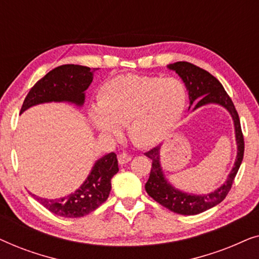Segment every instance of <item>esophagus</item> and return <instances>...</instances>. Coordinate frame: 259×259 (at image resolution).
Here are the masks:
<instances>
[{
    "mask_svg": "<svg viewBox=\"0 0 259 259\" xmlns=\"http://www.w3.org/2000/svg\"><path fill=\"white\" fill-rule=\"evenodd\" d=\"M118 160H119V164H120V165H125V164H127V162H128V161L132 160V155L128 154V153H125V152H123V153L119 154Z\"/></svg>",
    "mask_w": 259,
    "mask_h": 259,
    "instance_id": "obj_1",
    "label": "esophagus"
}]
</instances>
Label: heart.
<instances>
[{
	"label": "heart",
	"instance_id": "obj_1",
	"mask_svg": "<svg viewBox=\"0 0 259 259\" xmlns=\"http://www.w3.org/2000/svg\"><path fill=\"white\" fill-rule=\"evenodd\" d=\"M187 101L185 84L177 77L123 74L105 81L97 106L90 113L99 133L119 137L127 125L131 140L139 146L161 143L182 118Z\"/></svg>",
	"mask_w": 259,
	"mask_h": 259
}]
</instances>
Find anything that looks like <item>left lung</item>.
Listing matches in <instances>:
<instances>
[{
    "instance_id": "left-lung-1",
    "label": "left lung",
    "mask_w": 259,
    "mask_h": 259,
    "mask_svg": "<svg viewBox=\"0 0 259 259\" xmlns=\"http://www.w3.org/2000/svg\"><path fill=\"white\" fill-rule=\"evenodd\" d=\"M167 68L175 70L185 83L190 99L189 109L193 105V102L194 106L192 111H196L197 108L203 107L205 105H219L230 113V115L232 116L233 125H235L237 143L236 161L233 164L231 172L226 178V182L211 193L193 194L176 189L175 186L169 184L164 172H162L160 164V146L152 148L151 151L145 153V155L152 160L150 178L145 185V190H146L148 196L175 213L184 215L198 214L218 205L228 196L237 172L240 167V164L243 161L244 138L242 128H240L239 116L235 108V105H233L231 98L225 92L224 87L222 86V83L213 75H211L205 69H201L199 67L185 61L171 63L167 66Z\"/></svg>"
}]
</instances>
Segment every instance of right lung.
<instances>
[{"label": "right lung", "instance_id": "add662e5", "mask_svg": "<svg viewBox=\"0 0 259 259\" xmlns=\"http://www.w3.org/2000/svg\"><path fill=\"white\" fill-rule=\"evenodd\" d=\"M97 69L79 65L56 67L38 80L24 99L21 113L33 106L46 102H69L76 106L83 105L84 91L93 81ZM119 171L118 159L114 152L95 161L82 185L69 196L59 199H47L31 194L42 206L52 213L66 218L83 217L107 200L111 192L113 176Z\"/></svg>", "mask_w": 259, "mask_h": 259}]
</instances>
